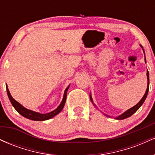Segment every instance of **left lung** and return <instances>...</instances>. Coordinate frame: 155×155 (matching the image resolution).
I'll return each mask as SVG.
<instances>
[{
  "label": "left lung",
  "instance_id": "8db88e82",
  "mask_svg": "<svg viewBox=\"0 0 155 155\" xmlns=\"http://www.w3.org/2000/svg\"><path fill=\"white\" fill-rule=\"evenodd\" d=\"M140 47H141V46H140ZM142 48H143V47H142ZM145 62H146V59H145ZM147 80H148V84H147V90H146V92H145L144 95L143 96V97H142V98H141V100H140L139 102H138V104L136 105V106H133V107L130 108V109L127 110V111H126L125 112H124V113L122 114H121L119 117H116V120H124V119H126V118H127V117L132 116L133 114H134L135 112H136L137 110H138V108H139L140 106H142V104H143V102H144V101L146 100V98H147V95H148V92H149V71H147ZM90 100H91V101L92 102V99L91 95H90ZM92 103H93V102H92ZM94 105H95V104H94Z\"/></svg>",
  "mask_w": 155,
  "mask_h": 155
}]
</instances>
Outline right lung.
Wrapping results in <instances>:
<instances>
[{
  "instance_id": "1",
  "label": "right lung",
  "mask_w": 155,
  "mask_h": 155,
  "mask_svg": "<svg viewBox=\"0 0 155 155\" xmlns=\"http://www.w3.org/2000/svg\"><path fill=\"white\" fill-rule=\"evenodd\" d=\"M68 88H69V86L65 89V92H64L63 101H62L61 104H60V106H58L56 109L54 110V111L49 112V113H47V114H40V113H38V112L31 111V110H29L28 109V108H25L24 106H22V105L19 104V103L17 102V101H16L15 99L12 97V96L11 95L9 90H8V87L7 86H6V91H7V94H8V98H9L12 106H13L14 108H15L16 111L18 112L19 114H20L22 116L25 117L27 119H29V120H32L34 121H44V120H49V119L52 118V117L56 116L57 114H58L63 110L64 106H65V101H66L67 91L68 90Z\"/></svg>"
}]
</instances>
